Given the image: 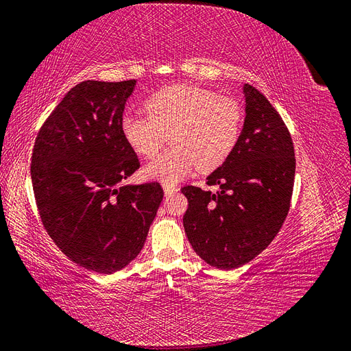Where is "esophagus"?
<instances>
[{
    "label": "esophagus",
    "instance_id": "obj_1",
    "mask_svg": "<svg viewBox=\"0 0 351 351\" xmlns=\"http://www.w3.org/2000/svg\"><path fill=\"white\" fill-rule=\"evenodd\" d=\"M179 189L176 188V186H173V185H166V184H163V192H165V195H173V193H176Z\"/></svg>",
    "mask_w": 351,
    "mask_h": 351
}]
</instances>
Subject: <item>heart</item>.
Listing matches in <instances>:
<instances>
[{
    "label": "heart",
    "instance_id": "b5f03b06",
    "mask_svg": "<svg viewBox=\"0 0 351 351\" xmlns=\"http://www.w3.org/2000/svg\"><path fill=\"white\" fill-rule=\"evenodd\" d=\"M145 115L125 114L120 128L127 145L152 158L169 140L172 147L150 160L143 173L173 185L198 167L210 172L236 147L243 123L240 102L195 85H172L145 102Z\"/></svg>",
    "mask_w": 351,
    "mask_h": 351
}]
</instances>
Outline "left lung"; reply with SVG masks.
Listing matches in <instances>:
<instances>
[{
  "label": "left lung",
  "instance_id": "left-lung-1",
  "mask_svg": "<svg viewBox=\"0 0 351 351\" xmlns=\"http://www.w3.org/2000/svg\"><path fill=\"white\" fill-rule=\"evenodd\" d=\"M245 117L236 147L206 178L217 193L182 188L184 228L192 249L210 266L237 269L261 254L288 215L295 179L291 134L267 98L243 85Z\"/></svg>",
  "mask_w": 351,
  "mask_h": 351
}]
</instances>
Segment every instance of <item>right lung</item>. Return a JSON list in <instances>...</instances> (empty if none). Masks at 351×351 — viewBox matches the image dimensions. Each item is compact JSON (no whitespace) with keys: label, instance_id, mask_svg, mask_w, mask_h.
<instances>
[{"label":"right lung","instance_id":"1","mask_svg":"<svg viewBox=\"0 0 351 351\" xmlns=\"http://www.w3.org/2000/svg\"><path fill=\"white\" fill-rule=\"evenodd\" d=\"M137 81H84L38 132L32 184L43 226L72 262L108 275L134 261L163 199L158 182L125 185L140 167L121 133Z\"/></svg>","mask_w":351,"mask_h":351}]
</instances>
